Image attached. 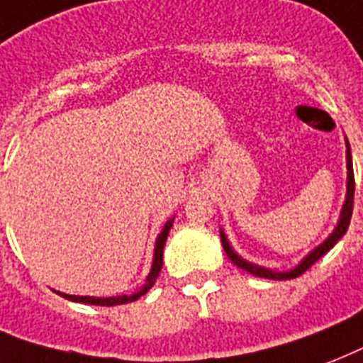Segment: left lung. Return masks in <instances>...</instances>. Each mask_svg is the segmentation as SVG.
<instances>
[{"label":"left lung","mask_w":363,"mask_h":363,"mask_svg":"<svg viewBox=\"0 0 363 363\" xmlns=\"http://www.w3.org/2000/svg\"><path fill=\"white\" fill-rule=\"evenodd\" d=\"M345 143H347V195H345V202H342L341 213H339V220H337L335 229L328 235L324 242H320L318 246L314 250H311L305 257H303L299 263H297L294 269H289V271H272V269H267V267L255 265L252 261H246L244 257L233 250L231 242H229V238L223 233V229H220V237H221V244H223V250H225L227 257L235 263L237 267H240L242 271L250 272V274H254V277L259 278H271V280H289V278H296L299 274L307 271L308 267L314 265L316 261L322 257L324 254H328L333 246H335L342 237H345V233L348 229V223H350V218H352V204H354V170H352V155H350V145H348V140L345 138Z\"/></svg>","instance_id":"left-lung-1"}]
</instances>
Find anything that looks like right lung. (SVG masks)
<instances>
[{"label":"right lung","instance_id":"right-lung-1","mask_svg":"<svg viewBox=\"0 0 363 363\" xmlns=\"http://www.w3.org/2000/svg\"><path fill=\"white\" fill-rule=\"evenodd\" d=\"M174 223V218L162 225V231L159 233V237L155 240V250H153V263H151V271L150 274L145 277V282L140 289H136L134 294L130 296H113V297H91V296H69V294H62V291H56L58 296H62L67 301H75V303H86V305H100V307H115V305H125V303H132L140 299L142 296H145L151 288H153V284L157 282V277H159V272L162 269V250H164V242H167L168 233H170V227Z\"/></svg>","mask_w":363,"mask_h":363}]
</instances>
